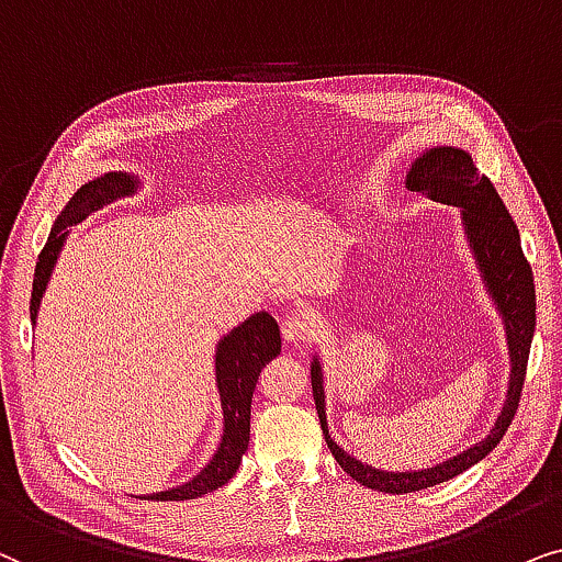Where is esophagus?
<instances>
[{
  "label": "esophagus",
  "instance_id": "1",
  "mask_svg": "<svg viewBox=\"0 0 562 562\" xmlns=\"http://www.w3.org/2000/svg\"><path fill=\"white\" fill-rule=\"evenodd\" d=\"M313 321L305 316V313H288L285 318H282V336H285V341L290 344H305L311 339L313 334Z\"/></svg>",
  "mask_w": 562,
  "mask_h": 562
}]
</instances>
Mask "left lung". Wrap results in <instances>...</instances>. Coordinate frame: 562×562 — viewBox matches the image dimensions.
Here are the masks:
<instances>
[{
	"instance_id": "8db88e82",
	"label": "left lung",
	"mask_w": 562,
	"mask_h": 562,
	"mask_svg": "<svg viewBox=\"0 0 562 562\" xmlns=\"http://www.w3.org/2000/svg\"><path fill=\"white\" fill-rule=\"evenodd\" d=\"M406 190L429 198L434 203L460 207L462 226H465L468 246L473 251L477 272L488 290L493 305H496L501 321L506 326L508 357H512V378H508V393L504 408L483 442H475L470 450H462L454 458L439 462L434 468L408 470V473H391L359 462L355 454L344 452L328 434L326 424V395H324V370L318 357L311 362V385L313 401L324 429L326 445L334 460L344 468V473L355 477L357 483L368 485L372 491L383 493H414L431 485L450 481L481 462L485 454L496 450L512 418L519 408L521 385L527 375L529 347H532L535 324H537V297L532 267L521 251L519 228L508 215L504 200L498 198L491 179L481 175L473 164V156L458 146H434L411 164L406 175Z\"/></svg>"
}]
</instances>
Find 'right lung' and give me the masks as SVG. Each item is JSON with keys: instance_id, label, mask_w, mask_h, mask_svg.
<instances>
[{"instance_id": "obj_1", "label": "right lung", "mask_w": 562, "mask_h": 562, "mask_svg": "<svg viewBox=\"0 0 562 562\" xmlns=\"http://www.w3.org/2000/svg\"><path fill=\"white\" fill-rule=\"evenodd\" d=\"M138 177L131 171H108V175L92 179V182L81 184L74 198L66 203V207L58 215L46 246H43L41 257L35 265V280H33V295H30V321L35 324L37 308H41V297L46 293V285L54 272V265L58 254L64 249L66 236H69L71 226H77L87 218L89 213L100 211V207L115 203L120 198H128L138 190ZM280 355V326L269 316L267 311L254 313L238 324L236 328L223 336L215 347V385L221 393V408H223V437L221 445L211 462L200 470L192 481H187L177 488L148 493L151 501H187L200 498L221 485H226L231 477L236 475L241 458L249 447V422H251V395L257 387L259 372L267 362Z\"/></svg>"}]
</instances>
